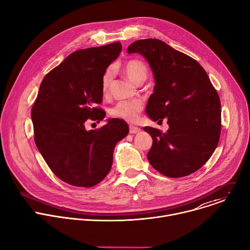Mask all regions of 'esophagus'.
Returning <instances> with one entry per match:
<instances>
[{
  "label": "esophagus",
  "mask_w": 250,
  "mask_h": 250,
  "mask_svg": "<svg viewBox=\"0 0 250 250\" xmlns=\"http://www.w3.org/2000/svg\"><path fill=\"white\" fill-rule=\"evenodd\" d=\"M140 128L137 127V126H134V125H129V133L133 134V133H137L139 132Z\"/></svg>",
  "instance_id": "34e87169"
}]
</instances>
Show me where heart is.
Returning <instances> with one entry per match:
<instances>
[{
  "label": "heart",
  "mask_w": 250,
  "mask_h": 250,
  "mask_svg": "<svg viewBox=\"0 0 250 250\" xmlns=\"http://www.w3.org/2000/svg\"><path fill=\"white\" fill-rule=\"evenodd\" d=\"M124 72L126 77L133 83L140 85L144 83L148 75V69L145 62L138 59H131L125 63ZM115 75V68L109 67L106 69L101 81V90L103 95H106L109 93L111 84L113 82ZM144 109V102L141 100H127L119 102L114 108L111 110L112 116L115 118L123 119L127 122H134L137 120L140 112Z\"/></svg>",
  "instance_id": "obj_1"
}]
</instances>
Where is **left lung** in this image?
I'll return each instance as SVG.
<instances>
[{
  "instance_id": "left-lung-1",
  "label": "left lung",
  "mask_w": 250,
  "mask_h": 250,
  "mask_svg": "<svg viewBox=\"0 0 250 250\" xmlns=\"http://www.w3.org/2000/svg\"><path fill=\"white\" fill-rule=\"evenodd\" d=\"M128 53L144 56L154 75L146 113L156 122L167 118L166 132L145 126L153 141L147 159L161 174L179 178L199 170L218 146L221 101L205 69L189 55L156 39L140 40Z\"/></svg>"
}]
</instances>
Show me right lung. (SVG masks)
I'll list each match as a JSON object with an SVG mask.
<instances>
[{
	"instance_id": "obj_1",
	"label": "right lung",
	"mask_w": 250,
	"mask_h": 250,
	"mask_svg": "<svg viewBox=\"0 0 250 250\" xmlns=\"http://www.w3.org/2000/svg\"><path fill=\"white\" fill-rule=\"evenodd\" d=\"M122 51L120 42L80 49L68 55L43 78L31 108L34 142L51 171L67 184L90 188L109 174L116 145L128 133L127 124L109 120L87 130L88 121L100 123L105 113L102 76Z\"/></svg>"
}]
</instances>
